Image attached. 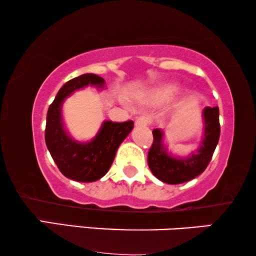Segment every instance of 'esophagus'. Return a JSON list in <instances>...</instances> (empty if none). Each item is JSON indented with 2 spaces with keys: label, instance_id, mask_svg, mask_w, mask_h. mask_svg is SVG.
<instances>
[{
  "label": "esophagus",
  "instance_id": "esophagus-1",
  "mask_svg": "<svg viewBox=\"0 0 256 256\" xmlns=\"http://www.w3.org/2000/svg\"><path fill=\"white\" fill-rule=\"evenodd\" d=\"M150 122H152V118H150V116H148V115H143V116H140L136 118L135 124L141 126V127H146V126L150 124Z\"/></svg>",
  "mask_w": 256,
  "mask_h": 256
}]
</instances>
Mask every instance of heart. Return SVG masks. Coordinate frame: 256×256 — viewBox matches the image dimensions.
<instances>
[{"instance_id": "heart-1", "label": "heart", "mask_w": 256, "mask_h": 256, "mask_svg": "<svg viewBox=\"0 0 256 256\" xmlns=\"http://www.w3.org/2000/svg\"><path fill=\"white\" fill-rule=\"evenodd\" d=\"M164 96H166V92H164V90H162V92L156 93L155 96H154V98H155V99H162Z\"/></svg>"}]
</instances>
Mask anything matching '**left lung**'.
<instances>
[{"mask_svg": "<svg viewBox=\"0 0 256 256\" xmlns=\"http://www.w3.org/2000/svg\"><path fill=\"white\" fill-rule=\"evenodd\" d=\"M204 134L198 150L185 158L168 154L163 143L164 134L154 129V142L148 152V166L154 176L166 184H180L199 176L208 166L220 136L219 108L205 107L202 110Z\"/></svg>", "mask_w": 256, "mask_h": 256, "instance_id": "1", "label": "left lung"}]
</instances>
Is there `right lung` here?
I'll list each match as a JSON object with an SVG mask.
<instances>
[{
    "label": "right lung",
    "instance_id": "add662e5",
    "mask_svg": "<svg viewBox=\"0 0 256 256\" xmlns=\"http://www.w3.org/2000/svg\"><path fill=\"white\" fill-rule=\"evenodd\" d=\"M104 80L92 73L79 76L59 90L46 115L45 142L58 169L65 177L76 182H96L107 174L118 146L127 138L134 122L104 121L99 132L90 142H76L65 130L62 118L64 100L74 90L88 85L101 88Z\"/></svg>",
    "mask_w": 256,
    "mask_h": 256
}]
</instances>
